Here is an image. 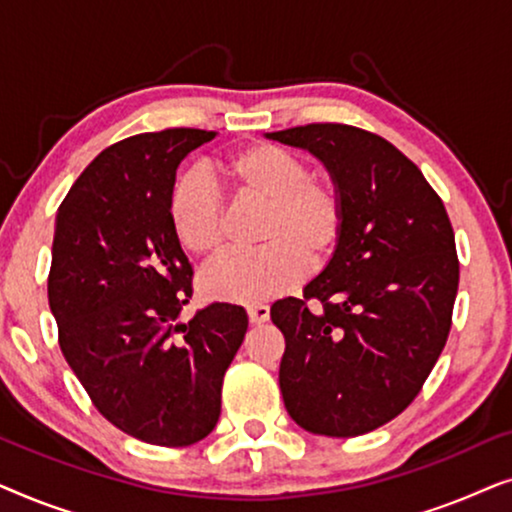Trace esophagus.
Segmentation results:
<instances>
[{
  "label": "esophagus",
  "instance_id": "esophagus-1",
  "mask_svg": "<svg viewBox=\"0 0 512 512\" xmlns=\"http://www.w3.org/2000/svg\"><path fill=\"white\" fill-rule=\"evenodd\" d=\"M247 314H249L251 324H256V326L265 324V321L270 319V307L268 305H249Z\"/></svg>",
  "mask_w": 512,
  "mask_h": 512
}]
</instances>
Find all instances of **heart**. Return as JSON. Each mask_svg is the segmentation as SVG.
Here are the masks:
<instances>
[{
    "instance_id": "heart-1",
    "label": "heart",
    "mask_w": 512,
    "mask_h": 512,
    "mask_svg": "<svg viewBox=\"0 0 512 512\" xmlns=\"http://www.w3.org/2000/svg\"><path fill=\"white\" fill-rule=\"evenodd\" d=\"M219 179L237 200L261 207L254 237L261 249L209 272L202 282L207 298L263 303L289 289L303 268L321 270L331 261L345 230V202L333 181L307 174L303 158L254 142L221 160ZM170 223L181 247L200 261L226 254L221 202L200 177L177 181Z\"/></svg>"
}]
</instances>
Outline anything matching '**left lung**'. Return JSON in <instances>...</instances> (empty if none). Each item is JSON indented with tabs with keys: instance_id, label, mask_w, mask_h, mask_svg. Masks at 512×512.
<instances>
[{
	"instance_id": "obj_1",
	"label": "left lung",
	"mask_w": 512,
	"mask_h": 512,
	"mask_svg": "<svg viewBox=\"0 0 512 512\" xmlns=\"http://www.w3.org/2000/svg\"><path fill=\"white\" fill-rule=\"evenodd\" d=\"M265 137L310 151L345 202L331 261L303 298L270 307L286 340L284 405L317 436H361L415 401L443 352L459 286L450 219L417 165L373 132L312 123Z\"/></svg>"
}]
</instances>
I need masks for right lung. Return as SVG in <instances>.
Returning a JSON list of instances; mask_svg holds the SVG:
<instances>
[{"mask_svg":"<svg viewBox=\"0 0 512 512\" xmlns=\"http://www.w3.org/2000/svg\"><path fill=\"white\" fill-rule=\"evenodd\" d=\"M216 132H144L104 149L55 216L48 305L60 349L95 408L149 445L186 447L221 415L223 375L244 307L214 303L191 321V263L170 223L177 167Z\"/></svg>","mask_w":512,"mask_h":512,"instance_id":"obj_1","label":"right lung"}]
</instances>
